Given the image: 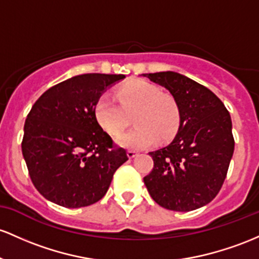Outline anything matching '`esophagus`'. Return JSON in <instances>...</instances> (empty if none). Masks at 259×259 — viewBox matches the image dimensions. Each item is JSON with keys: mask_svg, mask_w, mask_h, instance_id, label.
Instances as JSON below:
<instances>
[{"mask_svg": "<svg viewBox=\"0 0 259 259\" xmlns=\"http://www.w3.org/2000/svg\"><path fill=\"white\" fill-rule=\"evenodd\" d=\"M136 155H138V152L134 151V150H129V151H127V157L129 158H134Z\"/></svg>", "mask_w": 259, "mask_h": 259, "instance_id": "1", "label": "esophagus"}]
</instances>
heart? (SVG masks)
<instances>
[{"label": "heart", "instance_id": "1", "mask_svg": "<svg viewBox=\"0 0 259 259\" xmlns=\"http://www.w3.org/2000/svg\"><path fill=\"white\" fill-rule=\"evenodd\" d=\"M119 102L103 95L95 107V115L102 129L112 136L123 133L127 124V113L134 112L129 132L118 139L125 149L141 150L158 140H167L175 134L180 121V110L169 96L161 95L155 84L143 79L125 83L118 90Z\"/></svg>", "mask_w": 259, "mask_h": 259}]
</instances>
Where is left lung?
<instances>
[{
    "mask_svg": "<svg viewBox=\"0 0 259 259\" xmlns=\"http://www.w3.org/2000/svg\"><path fill=\"white\" fill-rule=\"evenodd\" d=\"M141 76L166 88L180 110L172 143L150 152L153 168L145 186L164 209L201 208L217 197L234 155L230 113L211 91L187 76L173 71Z\"/></svg>",
    "mask_w": 259,
    "mask_h": 259,
    "instance_id": "1",
    "label": "left lung"
}]
</instances>
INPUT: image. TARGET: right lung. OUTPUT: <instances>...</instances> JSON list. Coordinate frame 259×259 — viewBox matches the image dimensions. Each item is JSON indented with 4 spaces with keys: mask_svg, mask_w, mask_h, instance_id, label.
<instances>
[{
    "mask_svg": "<svg viewBox=\"0 0 259 259\" xmlns=\"http://www.w3.org/2000/svg\"><path fill=\"white\" fill-rule=\"evenodd\" d=\"M124 75L84 73L49 88L25 119L22 152L30 180L48 200L82 208L106 195L124 149L98 124L96 103Z\"/></svg>",
    "mask_w": 259,
    "mask_h": 259,
    "instance_id": "1",
    "label": "right lung"
}]
</instances>
